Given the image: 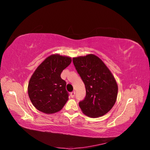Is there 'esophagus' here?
<instances>
[{
  "instance_id": "esophagus-1",
  "label": "esophagus",
  "mask_w": 150,
  "mask_h": 150,
  "mask_svg": "<svg viewBox=\"0 0 150 150\" xmlns=\"http://www.w3.org/2000/svg\"><path fill=\"white\" fill-rule=\"evenodd\" d=\"M75 94H76V92L74 91H72V92L71 93V96L72 98H74V96H75Z\"/></svg>"
}]
</instances>
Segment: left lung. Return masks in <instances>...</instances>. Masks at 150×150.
<instances>
[{
    "label": "left lung",
    "mask_w": 150,
    "mask_h": 150,
    "mask_svg": "<svg viewBox=\"0 0 150 150\" xmlns=\"http://www.w3.org/2000/svg\"><path fill=\"white\" fill-rule=\"evenodd\" d=\"M72 61L86 87V97L79 103L81 111L91 117L106 115L117 99L118 87L114 76L94 54L73 57Z\"/></svg>",
    "instance_id": "1"
}]
</instances>
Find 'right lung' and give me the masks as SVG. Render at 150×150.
I'll use <instances>...</instances> for the list:
<instances>
[{"label":"right lung","mask_w":150,"mask_h":150,"mask_svg":"<svg viewBox=\"0 0 150 150\" xmlns=\"http://www.w3.org/2000/svg\"><path fill=\"white\" fill-rule=\"evenodd\" d=\"M71 57L52 54L44 59L32 75L28 94L34 106L46 114L61 111L68 100L66 83L61 74L71 63Z\"/></svg>","instance_id":"right-lung-1"}]
</instances>
